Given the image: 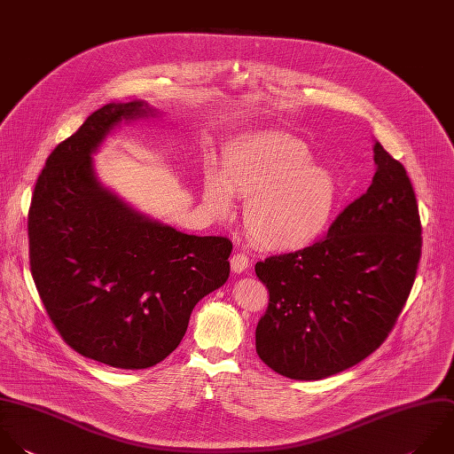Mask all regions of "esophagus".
<instances>
[{
    "label": "esophagus",
    "mask_w": 454,
    "mask_h": 454,
    "mask_svg": "<svg viewBox=\"0 0 454 454\" xmlns=\"http://www.w3.org/2000/svg\"><path fill=\"white\" fill-rule=\"evenodd\" d=\"M231 268H232L234 273H243V271H247L250 268V259L245 254L238 252V254H234L231 257Z\"/></svg>",
    "instance_id": "1"
}]
</instances>
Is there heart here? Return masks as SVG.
Here are the masks:
<instances>
[{"instance_id":"1","label":"heart","mask_w":454,"mask_h":454,"mask_svg":"<svg viewBox=\"0 0 454 454\" xmlns=\"http://www.w3.org/2000/svg\"><path fill=\"white\" fill-rule=\"evenodd\" d=\"M234 193L250 236L264 248L303 247L323 234L337 204V181L310 161L309 147L282 131L248 133L227 145L222 170L207 167L202 200L215 216L234 209Z\"/></svg>"}]
</instances>
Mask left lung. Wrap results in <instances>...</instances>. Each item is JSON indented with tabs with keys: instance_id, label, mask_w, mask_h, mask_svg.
<instances>
[{
	"instance_id": "8db88e82",
	"label": "left lung",
	"mask_w": 454,
	"mask_h": 454,
	"mask_svg": "<svg viewBox=\"0 0 454 454\" xmlns=\"http://www.w3.org/2000/svg\"><path fill=\"white\" fill-rule=\"evenodd\" d=\"M367 192L325 239L255 264L270 305L255 349L275 372L323 380L369 356L387 339L413 286L420 220L404 167L380 142Z\"/></svg>"
}]
</instances>
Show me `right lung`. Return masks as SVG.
<instances>
[{
    "instance_id": "add662e5",
    "label": "right lung",
    "mask_w": 454,
    "mask_h": 454,
    "mask_svg": "<svg viewBox=\"0 0 454 454\" xmlns=\"http://www.w3.org/2000/svg\"><path fill=\"white\" fill-rule=\"evenodd\" d=\"M110 103L48 158L28 213L30 266L64 340L117 369H147L186 333L193 307L229 278L232 243L184 234L106 188L94 154L121 124L160 119Z\"/></svg>"
}]
</instances>
